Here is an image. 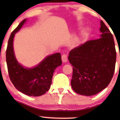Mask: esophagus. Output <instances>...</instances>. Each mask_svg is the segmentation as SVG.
I'll list each match as a JSON object with an SVG mask.
<instances>
[{
  "label": "esophagus",
  "mask_w": 120,
  "mask_h": 120,
  "mask_svg": "<svg viewBox=\"0 0 120 120\" xmlns=\"http://www.w3.org/2000/svg\"><path fill=\"white\" fill-rule=\"evenodd\" d=\"M62 60L63 62H66L68 60V58H67V55L65 54H63L62 56Z\"/></svg>",
  "instance_id": "1"
}]
</instances>
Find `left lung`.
<instances>
[{
  "label": "left lung",
  "instance_id": "8db88e82",
  "mask_svg": "<svg viewBox=\"0 0 120 120\" xmlns=\"http://www.w3.org/2000/svg\"><path fill=\"white\" fill-rule=\"evenodd\" d=\"M100 38L72 49L68 60L73 65L72 88L79 94L91 96L108 86L114 75L116 52L114 38L101 21Z\"/></svg>",
  "mask_w": 120,
  "mask_h": 120
}]
</instances>
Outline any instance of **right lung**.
Instances as JSON below:
<instances>
[{
    "instance_id": "add662e5",
    "label": "right lung",
    "mask_w": 120,
    "mask_h": 120,
    "mask_svg": "<svg viewBox=\"0 0 120 120\" xmlns=\"http://www.w3.org/2000/svg\"><path fill=\"white\" fill-rule=\"evenodd\" d=\"M26 20H23L11 33L6 51V63L10 79L16 89L27 96L37 97L50 89L53 72L62 64L61 55L56 53L48 56L33 68H27L20 64L15 55L13 41L15 34Z\"/></svg>"
}]
</instances>
